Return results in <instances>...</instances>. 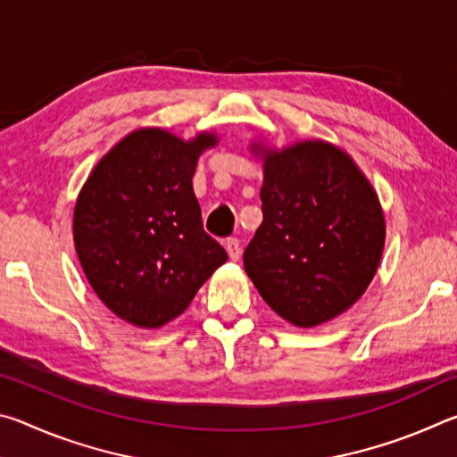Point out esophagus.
Masks as SVG:
<instances>
[{"label":"esophagus","mask_w":457,"mask_h":457,"mask_svg":"<svg viewBox=\"0 0 457 457\" xmlns=\"http://www.w3.org/2000/svg\"><path fill=\"white\" fill-rule=\"evenodd\" d=\"M226 252L229 260H239V256H242V245H239V239L237 237H228L226 239Z\"/></svg>","instance_id":"1"}]
</instances>
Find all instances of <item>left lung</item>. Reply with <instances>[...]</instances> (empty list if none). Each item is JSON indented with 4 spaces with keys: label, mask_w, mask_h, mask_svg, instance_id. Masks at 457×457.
<instances>
[{
    "label": "left lung",
    "mask_w": 457,
    "mask_h": 457,
    "mask_svg": "<svg viewBox=\"0 0 457 457\" xmlns=\"http://www.w3.org/2000/svg\"><path fill=\"white\" fill-rule=\"evenodd\" d=\"M262 161V220L244 252L245 274L286 322L312 328L365 294L385 247L377 191L340 146L304 138L282 149L250 143Z\"/></svg>",
    "instance_id": "obj_1"
}]
</instances>
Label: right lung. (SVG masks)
I'll return each mask as SVG.
<instances>
[{
	"label": "right lung",
	"mask_w": 457,
	"mask_h": 457,
	"mask_svg": "<svg viewBox=\"0 0 457 457\" xmlns=\"http://www.w3.org/2000/svg\"><path fill=\"white\" fill-rule=\"evenodd\" d=\"M220 143L213 130L181 138L137 129L92 169L76 197L72 234L92 290L120 320L161 328L228 253L204 231L193 193L199 154Z\"/></svg>",
	"instance_id": "1"
}]
</instances>
